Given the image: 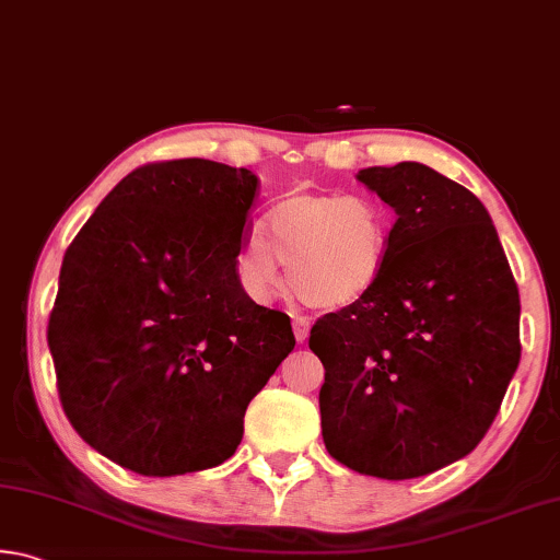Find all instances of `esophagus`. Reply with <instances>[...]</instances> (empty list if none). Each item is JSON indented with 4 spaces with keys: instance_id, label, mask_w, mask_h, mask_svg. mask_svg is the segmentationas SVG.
Here are the masks:
<instances>
[{
    "instance_id": "obj_1",
    "label": "esophagus",
    "mask_w": 560,
    "mask_h": 560,
    "mask_svg": "<svg viewBox=\"0 0 560 560\" xmlns=\"http://www.w3.org/2000/svg\"><path fill=\"white\" fill-rule=\"evenodd\" d=\"M308 330H311V324H308L306 318L293 316V336H296L299 343H303V340L308 338Z\"/></svg>"
}]
</instances>
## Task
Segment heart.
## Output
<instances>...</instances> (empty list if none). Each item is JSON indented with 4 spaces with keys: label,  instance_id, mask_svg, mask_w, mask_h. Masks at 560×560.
<instances>
[{
    "label": "heart",
    "instance_id": "heart-1",
    "mask_svg": "<svg viewBox=\"0 0 560 560\" xmlns=\"http://www.w3.org/2000/svg\"><path fill=\"white\" fill-rule=\"evenodd\" d=\"M393 212L365 195L293 192L271 207L267 234L252 230L236 249L234 273L246 299L267 306L279 296L283 269L316 308L353 306L390 264Z\"/></svg>",
    "mask_w": 560,
    "mask_h": 560
}]
</instances>
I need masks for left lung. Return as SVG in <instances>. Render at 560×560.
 Wrapping results in <instances>:
<instances>
[{
  "instance_id": "1",
  "label": "left lung",
  "mask_w": 560,
  "mask_h": 560,
  "mask_svg": "<svg viewBox=\"0 0 560 560\" xmlns=\"http://www.w3.org/2000/svg\"><path fill=\"white\" fill-rule=\"evenodd\" d=\"M358 179L397 220L381 283L311 328L320 428L346 467L415 479L467 457L494 422L521 358L518 289L467 187L422 163Z\"/></svg>"
}]
</instances>
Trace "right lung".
Masks as SVG:
<instances>
[{
	"mask_svg": "<svg viewBox=\"0 0 560 560\" xmlns=\"http://www.w3.org/2000/svg\"><path fill=\"white\" fill-rule=\"evenodd\" d=\"M252 170L202 158L132 170L63 254L49 350L63 412L145 477L210 469L296 338L240 289Z\"/></svg>",
	"mask_w": 560,
	"mask_h": 560,
	"instance_id": "obj_1",
	"label": "right lung"
}]
</instances>
